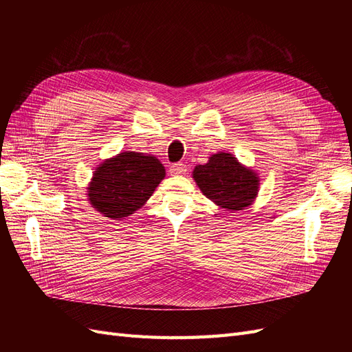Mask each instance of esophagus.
I'll list each match as a JSON object with an SVG mask.
<instances>
[{
  "mask_svg": "<svg viewBox=\"0 0 352 352\" xmlns=\"http://www.w3.org/2000/svg\"><path fill=\"white\" fill-rule=\"evenodd\" d=\"M186 172V166L184 163H175L170 166V173L172 175H184Z\"/></svg>",
  "mask_w": 352,
  "mask_h": 352,
  "instance_id": "1",
  "label": "esophagus"
}]
</instances>
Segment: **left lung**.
Instances as JSON below:
<instances>
[{
    "mask_svg": "<svg viewBox=\"0 0 352 352\" xmlns=\"http://www.w3.org/2000/svg\"><path fill=\"white\" fill-rule=\"evenodd\" d=\"M192 177L202 194L230 212L251 206L258 194L257 173L230 153L212 154L206 164L194 168Z\"/></svg>",
    "mask_w": 352,
    "mask_h": 352,
    "instance_id": "1",
    "label": "left lung"
}]
</instances>
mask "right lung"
Instances as JSON below:
<instances>
[{
  "mask_svg": "<svg viewBox=\"0 0 352 352\" xmlns=\"http://www.w3.org/2000/svg\"><path fill=\"white\" fill-rule=\"evenodd\" d=\"M164 176V166L154 155L123 151L95 168L88 199L104 217L122 220L145 204Z\"/></svg>",
  "mask_w": 352,
  "mask_h": 352,
  "instance_id": "right-lung-1",
  "label": "right lung"
}]
</instances>
